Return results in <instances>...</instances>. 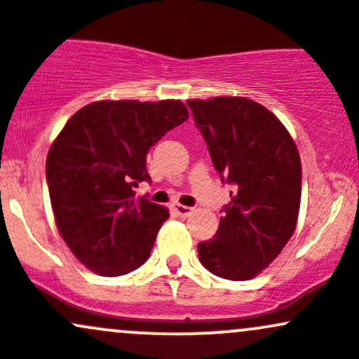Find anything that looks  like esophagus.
Instances as JSON below:
<instances>
[{"label": "esophagus", "mask_w": 359, "mask_h": 359, "mask_svg": "<svg viewBox=\"0 0 359 359\" xmlns=\"http://www.w3.org/2000/svg\"><path fill=\"white\" fill-rule=\"evenodd\" d=\"M172 209H175V212L181 217H188L191 212H194V209H191V207L181 205V204H175V205H172Z\"/></svg>", "instance_id": "34e87169"}]
</instances>
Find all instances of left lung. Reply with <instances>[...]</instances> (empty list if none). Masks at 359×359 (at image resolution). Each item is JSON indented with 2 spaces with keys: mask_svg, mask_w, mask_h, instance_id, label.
Returning a JSON list of instances; mask_svg holds the SVG:
<instances>
[{
  "mask_svg": "<svg viewBox=\"0 0 359 359\" xmlns=\"http://www.w3.org/2000/svg\"><path fill=\"white\" fill-rule=\"evenodd\" d=\"M212 165L235 188L214 238L198 243L212 275L249 280L282 252L297 224L302 169L285 126L266 107L242 97L187 102Z\"/></svg>",
  "mask_w": 359,
  "mask_h": 359,
  "instance_id": "left-lung-1",
  "label": "left lung"
}]
</instances>
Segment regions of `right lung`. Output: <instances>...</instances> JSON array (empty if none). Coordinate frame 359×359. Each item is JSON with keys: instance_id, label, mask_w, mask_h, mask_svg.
<instances>
[{"instance_id": "right-lung-1", "label": "right lung", "mask_w": 359, "mask_h": 359, "mask_svg": "<svg viewBox=\"0 0 359 359\" xmlns=\"http://www.w3.org/2000/svg\"><path fill=\"white\" fill-rule=\"evenodd\" d=\"M187 119L180 100H103L77 110L51 145L46 181L55 223L97 275H126L149 259L169 210L136 201L135 188L150 181V147Z\"/></svg>"}]
</instances>
